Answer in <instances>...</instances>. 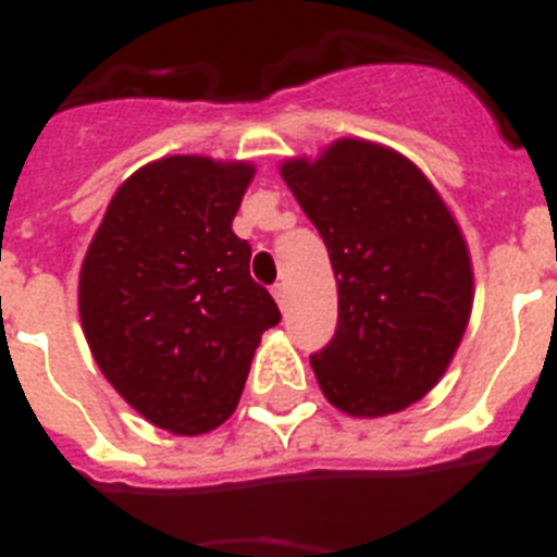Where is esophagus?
<instances>
[{
    "instance_id": "obj_1",
    "label": "esophagus",
    "mask_w": 557,
    "mask_h": 557,
    "mask_svg": "<svg viewBox=\"0 0 557 557\" xmlns=\"http://www.w3.org/2000/svg\"><path fill=\"white\" fill-rule=\"evenodd\" d=\"M273 298L275 301H278V307H287V287H284V284H275L273 287Z\"/></svg>"
}]
</instances>
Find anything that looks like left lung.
Wrapping results in <instances>:
<instances>
[{"label":"left lung","mask_w":557,"mask_h":557,"mask_svg":"<svg viewBox=\"0 0 557 557\" xmlns=\"http://www.w3.org/2000/svg\"><path fill=\"white\" fill-rule=\"evenodd\" d=\"M278 172L337 278V332L312 354L323 396L354 418L407 410L441 382L471 318L474 268L455 214L418 164L368 139Z\"/></svg>","instance_id":"left-lung-1"}]
</instances>
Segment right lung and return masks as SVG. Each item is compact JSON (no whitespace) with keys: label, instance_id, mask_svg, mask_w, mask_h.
I'll use <instances>...</instances> for the list:
<instances>
[{"label":"right lung","instance_id":"obj_1","mask_svg":"<svg viewBox=\"0 0 557 557\" xmlns=\"http://www.w3.org/2000/svg\"><path fill=\"white\" fill-rule=\"evenodd\" d=\"M250 161L164 156L113 191L81 264L91 357L152 426L203 435L234 416L262 334L282 321L231 231Z\"/></svg>","mask_w":557,"mask_h":557}]
</instances>
